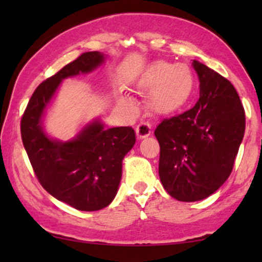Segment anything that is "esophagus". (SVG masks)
I'll return each mask as SVG.
<instances>
[{
  "instance_id": "esophagus-1",
  "label": "esophagus",
  "mask_w": 262,
  "mask_h": 262,
  "mask_svg": "<svg viewBox=\"0 0 262 262\" xmlns=\"http://www.w3.org/2000/svg\"><path fill=\"white\" fill-rule=\"evenodd\" d=\"M136 134H137L138 139H143L149 137L151 135V125L149 123H141L136 127Z\"/></svg>"
}]
</instances>
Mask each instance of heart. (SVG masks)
Returning a JSON list of instances; mask_svg holds the SVG:
<instances>
[{
	"mask_svg": "<svg viewBox=\"0 0 262 262\" xmlns=\"http://www.w3.org/2000/svg\"><path fill=\"white\" fill-rule=\"evenodd\" d=\"M195 78L187 64H173L157 60L150 66L138 81V87L150 91L149 108L157 116H169L181 110L194 91ZM131 103V100L125 98Z\"/></svg>",
	"mask_w": 262,
	"mask_h": 262,
	"instance_id": "1",
	"label": "heart"
}]
</instances>
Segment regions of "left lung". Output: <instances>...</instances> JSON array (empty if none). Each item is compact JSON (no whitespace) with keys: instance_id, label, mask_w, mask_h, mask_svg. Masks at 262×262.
Instances as JSON below:
<instances>
[{"instance_id":"left-lung-1","label":"left lung","mask_w":262,"mask_h":262,"mask_svg":"<svg viewBox=\"0 0 262 262\" xmlns=\"http://www.w3.org/2000/svg\"><path fill=\"white\" fill-rule=\"evenodd\" d=\"M192 64L200 82L199 100L155 130L163 188L187 203L207 198L227 181L246 128L234 85L205 64L195 59Z\"/></svg>"}]
</instances>
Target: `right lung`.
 Instances as JSON below:
<instances>
[{
  "instance_id": "right-lung-1",
  "label": "right lung",
  "mask_w": 262,
  "mask_h": 262,
  "mask_svg": "<svg viewBox=\"0 0 262 262\" xmlns=\"http://www.w3.org/2000/svg\"><path fill=\"white\" fill-rule=\"evenodd\" d=\"M105 60V53L93 51L68 64L38 85L21 119L25 150L41 186L80 211H98L113 202L136 134L130 126L108 128L95 118L75 137L62 141L45 131L44 118L63 80L92 73Z\"/></svg>"
}]
</instances>
